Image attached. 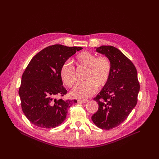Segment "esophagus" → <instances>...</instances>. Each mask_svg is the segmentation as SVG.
<instances>
[{"label": "esophagus", "mask_w": 159, "mask_h": 159, "mask_svg": "<svg viewBox=\"0 0 159 159\" xmlns=\"http://www.w3.org/2000/svg\"><path fill=\"white\" fill-rule=\"evenodd\" d=\"M78 103H85L88 102V100L87 99H78Z\"/></svg>", "instance_id": "34e87169"}]
</instances>
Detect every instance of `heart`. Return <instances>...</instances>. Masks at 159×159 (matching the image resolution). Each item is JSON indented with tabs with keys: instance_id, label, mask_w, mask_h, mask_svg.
<instances>
[{
	"instance_id": "b5f03b06",
	"label": "heart",
	"mask_w": 159,
	"mask_h": 159,
	"mask_svg": "<svg viewBox=\"0 0 159 159\" xmlns=\"http://www.w3.org/2000/svg\"><path fill=\"white\" fill-rule=\"evenodd\" d=\"M74 62L78 67L86 68L83 83L77 85L71 91L74 98L86 99L93 95L98 88L106 85L110 80L112 72V64L107 57L97 56L88 52H83L77 55ZM63 84L71 88L76 81L74 66L70 61L62 65L60 71Z\"/></svg>"
}]
</instances>
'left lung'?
I'll return each mask as SVG.
<instances>
[{
	"label": "left lung",
	"mask_w": 159,
	"mask_h": 159,
	"mask_svg": "<svg viewBox=\"0 0 159 159\" xmlns=\"http://www.w3.org/2000/svg\"><path fill=\"white\" fill-rule=\"evenodd\" d=\"M95 51L109 59L112 72L107 84L93 99L99 108L91 119L99 128L109 130L121 124L136 106L140 85L135 66L119 49L102 46Z\"/></svg>",
	"instance_id": "obj_1"
}]
</instances>
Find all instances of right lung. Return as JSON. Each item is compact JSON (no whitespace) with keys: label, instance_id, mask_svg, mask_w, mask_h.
<instances>
[{"label":"right lung","instance_id":"obj_1","mask_svg":"<svg viewBox=\"0 0 159 159\" xmlns=\"http://www.w3.org/2000/svg\"><path fill=\"white\" fill-rule=\"evenodd\" d=\"M81 47L60 44L48 46L32 57L22 76L18 93L23 113L30 122L40 128L60 125L68 109L77 100L57 99L67 93L60 71L65 62Z\"/></svg>","mask_w":159,"mask_h":159}]
</instances>
